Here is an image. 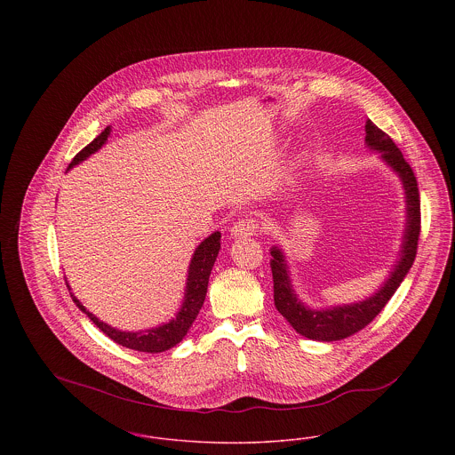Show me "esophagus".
Listing matches in <instances>:
<instances>
[{
    "label": "esophagus",
    "mask_w": 455,
    "mask_h": 455,
    "mask_svg": "<svg viewBox=\"0 0 455 455\" xmlns=\"http://www.w3.org/2000/svg\"><path fill=\"white\" fill-rule=\"evenodd\" d=\"M259 231V220H256L254 217H243L240 220H236L231 228V235L243 238V236H254Z\"/></svg>",
    "instance_id": "esophagus-1"
}]
</instances>
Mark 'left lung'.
Masks as SVG:
<instances>
[{
	"mask_svg": "<svg viewBox=\"0 0 455 455\" xmlns=\"http://www.w3.org/2000/svg\"><path fill=\"white\" fill-rule=\"evenodd\" d=\"M366 143L368 147L380 150L384 161L401 177L406 195V233L401 247V258L384 287L366 301H359L347 307H334L331 310H310L294 294L287 273L283 254L275 247L271 251V273H273V294L276 310L287 319L301 336L317 341H336L347 338L364 325L370 324L387 305L392 294L410 271L419 247L420 236V195L417 177L411 166L403 157L387 132L375 126L371 121L366 123Z\"/></svg>",
	"mask_w": 455,
	"mask_h": 455,
	"instance_id": "obj_1",
	"label": "left lung"
}]
</instances>
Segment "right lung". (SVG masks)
Returning a JSON list of instances; mask_svg holds the SVG:
<instances>
[{
  "label": "right lung",
  "instance_id": "add662e5",
  "mask_svg": "<svg viewBox=\"0 0 455 455\" xmlns=\"http://www.w3.org/2000/svg\"><path fill=\"white\" fill-rule=\"evenodd\" d=\"M110 128H105L101 131V134H98L87 147H84L69 163L68 170L75 164H78L80 161L87 159L91 154H94L98 148H101V145L108 140ZM220 249V233H213L210 235L204 242H201V245L196 249L193 260L189 264V275H188V287H186V299L184 305L180 308V312L177 314V317L173 321H170L168 324L159 325L154 329H147V331H138V332H126V331H119L116 327H110L105 323H101L100 319H96L91 312L85 310V307L71 294L75 305L92 321V324L100 327L110 339H114L116 343L132 348L138 352H148V354H156V352H164L172 347H175L189 331V327L195 323L204 296H206V287H208V278L213 267V262L217 259ZM66 287L69 291V285L66 282Z\"/></svg>",
  "mask_w": 455,
  "mask_h": 455
}]
</instances>
